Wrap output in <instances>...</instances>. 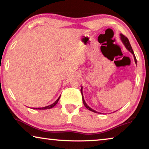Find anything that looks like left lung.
<instances>
[{"instance_id":"left-lung-1","label":"left lung","mask_w":149,"mask_h":149,"mask_svg":"<svg viewBox=\"0 0 149 149\" xmlns=\"http://www.w3.org/2000/svg\"><path fill=\"white\" fill-rule=\"evenodd\" d=\"M120 35V39H121V41H122L123 44L124 45V46L125 47L126 49H127V50H129V51H130V52H132V53L133 54V58H134L135 62V64H137V59H136L135 56V54H134V52H133V51L132 47V46H131V45H130V43L129 40H128V39L127 38V37H125L124 35H123V34L121 33ZM82 90H83V87H81V95H82L83 102H84V105H85V107H86L88 110H91V111H92V112H95V113H99V112H97V111H95V110L92 109L91 108H90V107H89V106H88V105L87 104V103L85 102V100H84V95H83V91H82Z\"/></svg>"}]
</instances>
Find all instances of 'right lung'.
<instances>
[{
	"mask_svg": "<svg viewBox=\"0 0 149 149\" xmlns=\"http://www.w3.org/2000/svg\"><path fill=\"white\" fill-rule=\"evenodd\" d=\"M60 96L58 97V99L54 103H52V104L49 105V106H47V107H42V108H33V109H35V110H46V109H50V108H52V107H54V106L57 104L58 102V100L60 99Z\"/></svg>",
	"mask_w": 149,
	"mask_h": 149,
	"instance_id": "right-lung-1",
	"label": "right lung"
}]
</instances>
